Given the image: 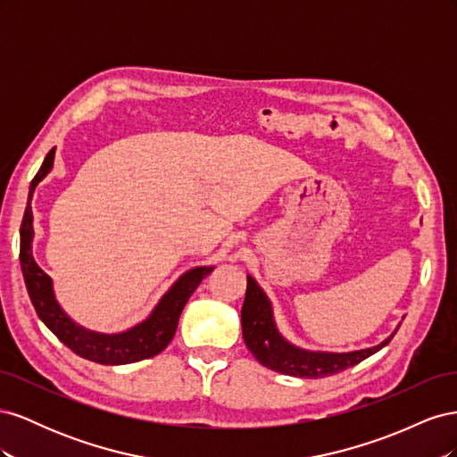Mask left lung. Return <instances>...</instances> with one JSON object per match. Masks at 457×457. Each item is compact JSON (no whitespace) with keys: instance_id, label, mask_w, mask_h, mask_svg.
Instances as JSON below:
<instances>
[{"instance_id":"1","label":"left lung","mask_w":457,"mask_h":457,"mask_svg":"<svg viewBox=\"0 0 457 457\" xmlns=\"http://www.w3.org/2000/svg\"><path fill=\"white\" fill-rule=\"evenodd\" d=\"M398 329V328H396ZM393 334L381 341L376 347L349 353H328V351H309L289 343L274 322L272 303L262 292V287L247 274V289L242 305V334L245 347L252 351L257 361L284 376H294L303 379L328 378L356 366L364 358L381 351L393 339Z\"/></svg>"}]
</instances>
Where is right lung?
<instances>
[{
	"instance_id": "obj_1",
	"label": "right lung",
	"mask_w": 457,
	"mask_h": 457,
	"mask_svg": "<svg viewBox=\"0 0 457 457\" xmlns=\"http://www.w3.org/2000/svg\"><path fill=\"white\" fill-rule=\"evenodd\" d=\"M53 160L54 148L49 150V154L46 156L44 163H41V168L30 185L29 205H26L24 219L21 225V269L26 289H29V295L32 299V305L39 316V320L44 322L68 349L74 351L78 356L86 358V361L96 364H131L145 361V358L150 356H156L168 347L170 341L173 339L179 324V316H181L187 301L195 294V289L200 286L205 276L213 270V267H196L179 276V280L163 294L154 311H152L143 322L126 331H120V334H101V331H93L76 324L59 305V301L53 292V280L49 278V274H46L37 267V262L32 255L34 215L30 200L37 183L51 171Z\"/></svg>"
}]
</instances>
